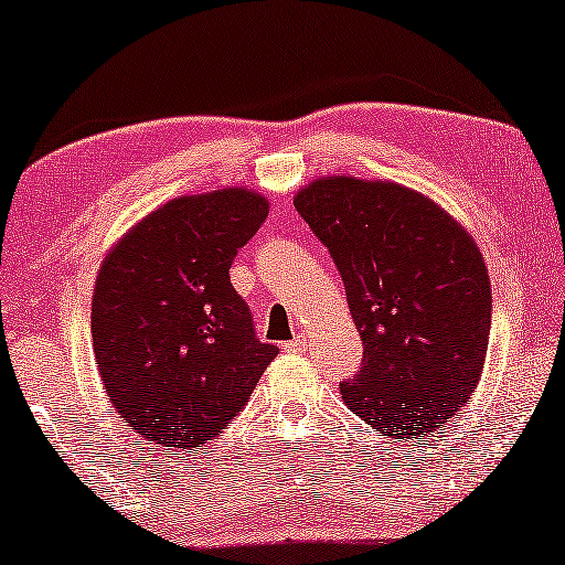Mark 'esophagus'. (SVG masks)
I'll return each mask as SVG.
<instances>
[{
	"label": "esophagus",
	"mask_w": 565,
	"mask_h": 565,
	"mask_svg": "<svg viewBox=\"0 0 565 565\" xmlns=\"http://www.w3.org/2000/svg\"><path fill=\"white\" fill-rule=\"evenodd\" d=\"M305 344H307V337L299 334V337H294V340L284 342V350L286 352H301V350H305Z\"/></svg>",
	"instance_id": "esophagus-1"
}]
</instances>
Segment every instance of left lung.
Segmentation results:
<instances>
[{
	"label": "left lung",
	"instance_id": "1",
	"mask_svg": "<svg viewBox=\"0 0 565 565\" xmlns=\"http://www.w3.org/2000/svg\"><path fill=\"white\" fill-rule=\"evenodd\" d=\"M294 207L330 248L363 337L344 406L388 439L441 428L482 377L492 289L482 250L431 198L388 180L317 177Z\"/></svg>",
	"mask_w": 565,
	"mask_h": 565
}]
</instances>
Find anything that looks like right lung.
Returning <instances> with one entry per match:
<instances>
[{"label": "right lung", "instance_id": "add662e5", "mask_svg": "<svg viewBox=\"0 0 565 565\" xmlns=\"http://www.w3.org/2000/svg\"><path fill=\"white\" fill-rule=\"evenodd\" d=\"M268 215L248 188L174 198L100 260L90 334L111 406L141 439L195 449L231 424L279 348L258 342L228 268Z\"/></svg>", "mask_w": 565, "mask_h": 565}]
</instances>
